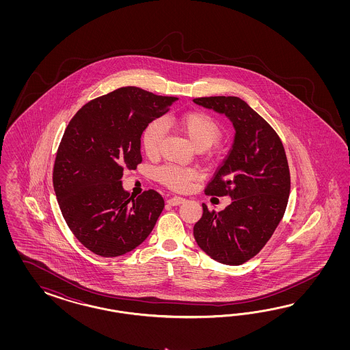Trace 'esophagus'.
<instances>
[{
  "label": "esophagus",
  "instance_id": "34e87169",
  "mask_svg": "<svg viewBox=\"0 0 350 350\" xmlns=\"http://www.w3.org/2000/svg\"><path fill=\"white\" fill-rule=\"evenodd\" d=\"M185 198H180V196H173V198H170V199H168L167 200V202L170 204V205H180V204H182V202H185Z\"/></svg>",
  "mask_w": 350,
  "mask_h": 350
}]
</instances>
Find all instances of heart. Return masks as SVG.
Returning a JSON list of instances; mask_svg holds the SVG:
<instances>
[{"label": "heart", "mask_w": 350, "mask_h": 350, "mask_svg": "<svg viewBox=\"0 0 350 350\" xmlns=\"http://www.w3.org/2000/svg\"><path fill=\"white\" fill-rule=\"evenodd\" d=\"M165 127H176L185 133L191 144L199 150L212 146L222 136V128L214 118L204 111H187L185 114L168 116L161 122L159 119L150 122L142 132V148L152 157L159 152L165 136ZM157 174L164 185L177 191L186 190L191 182L198 178V170L178 164H164L157 170Z\"/></svg>", "instance_id": "heart-1"}]
</instances>
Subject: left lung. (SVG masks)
<instances>
[{"mask_svg":"<svg viewBox=\"0 0 350 350\" xmlns=\"http://www.w3.org/2000/svg\"><path fill=\"white\" fill-rule=\"evenodd\" d=\"M231 119L232 148L205 187L206 195L230 196L221 212L202 204L193 237L214 260L240 265L258 254L286 211L290 170L281 138L263 118L236 96L193 98Z\"/></svg>","mask_w":350,"mask_h":350,"instance_id":"1","label":"left lung"}]
</instances>
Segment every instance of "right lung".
Masks as SVG:
<instances>
[{"label": "right lung", "instance_id": "add662e5", "mask_svg": "<svg viewBox=\"0 0 350 350\" xmlns=\"http://www.w3.org/2000/svg\"><path fill=\"white\" fill-rule=\"evenodd\" d=\"M177 100L122 87L91 100L69 122L53 164V190L68 227L92 253L126 254L152 231L164 199L155 190L133 199L120 180L142 161L145 127Z\"/></svg>", "mask_w": 350, "mask_h": 350}]
</instances>
